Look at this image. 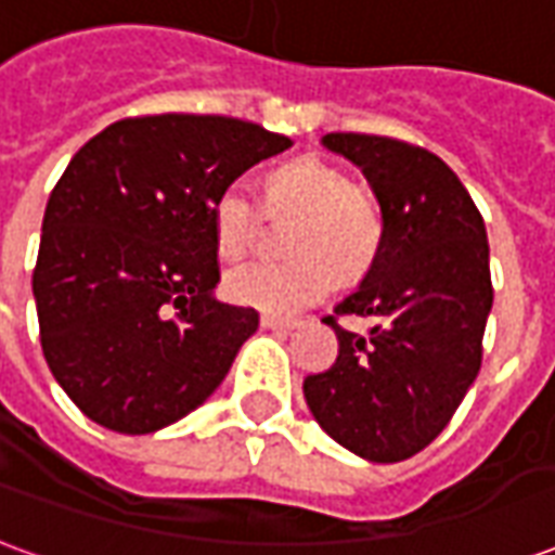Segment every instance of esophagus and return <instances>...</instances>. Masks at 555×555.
<instances>
[{"label": "esophagus", "mask_w": 555, "mask_h": 555, "mask_svg": "<svg viewBox=\"0 0 555 555\" xmlns=\"http://www.w3.org/2000/svg\"><path fill=\"white\" fill-rule=\"evenodd\" d=\"M261 326L264 330H276V333H291V330H297L300 321L297 318H276V314H261Z\"/></svg>", "instance_id": "34e87169"}]
</instances>
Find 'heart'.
I'll return each instance as SVG.
<instances>
[{
	"label": "heart",
	"instance_id": "obj_1",
	"mask_svg": "<svg viewBox=\"0 0 555 555\" xmlns=\"http://www.w3.org/2000/svg\"><path fill=\"white\" fill-rule=\"evenodd\" d=\"M267 205L302 214L294 261H255L225 279L231 302L264 314H297L321 302L341 279L362 276L384 237L380 207L362 183L324 159H291L267 175ZM219 258L241 261L255 237V205L241 186H225L210 205Z\"/></svg>",
	"mask_w": 555,
	"mask_h": 555
}]
</instances>
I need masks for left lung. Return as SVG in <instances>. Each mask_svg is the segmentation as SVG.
Returning <instances> with one entry per match:
<instances>
[{
  "label": "left lung",
  "instance_id": "8db88e82",
  "mask_svg": "<svg viewBox=\"0 0 555 555\" xmlns=\"http://www.w3.org/2000/svg\"><path fill=\"white\" fill-rule=\"evenodd\" d=\"M321 145L360 166L384 237L360 288L336 306L375 326L357 337L330 314L338 357L302 380V396L338 446L396 464L449 425L481 369L493 306L488 231L457 175L425 147L365 133H326Z\"/></svg>",
  "mask_w": 555,
  "mask_h": 555
}]
</instances>
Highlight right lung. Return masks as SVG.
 <instances>
[{"instance_id":"right-lung-1","label":"right lung","mask_w":555,"mask_h":555,"mask_svg":"<svg viewBox=\"0 0 555 555\" xmlns=\"http://www.w3.org/2000/svg\"><path fill=\"white\" fill-rule=\"evenodd\" d=\"M288 137L222 115L115 121L50 193L31 273L43 360L91 422L154 434L214 396L258 312L214 297L210 205Z\"/></svg>"}]
</instances>
